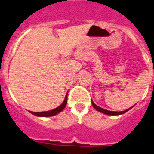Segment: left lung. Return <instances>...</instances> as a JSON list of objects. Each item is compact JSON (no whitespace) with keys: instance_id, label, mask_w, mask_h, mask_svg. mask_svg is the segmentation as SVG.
I'll list each match as a JSON object with an SVG mask.
<instances>
[{"instance_id":"left-lung-1","label":"left lung","mask_w":154,"mask_h":154,"mask_svg":"<svg viewBox=\"0 0 154 154\" xmlns=\"http://www.w3.org/2000/svg\"><path fill=\"white\" fill-rule=\"evenodd\" d=\"M91 104H92V106H93V107L96 109L97 110H98V111H100V112H101V113H104L106 114V115H109V116H117V115H121V114H124L125 113L126 111H128V110L130 109H128V110H124V111H110V110H105V109H103V108H100V107H99L98 106H97L96 104L94 103L93 101L91 100Z\"/></svg>"}]
</instances>
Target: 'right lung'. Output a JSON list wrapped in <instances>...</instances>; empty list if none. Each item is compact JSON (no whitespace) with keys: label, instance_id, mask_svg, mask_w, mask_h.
<instances>
[{"label":"right lung","instance_id":"right-lung-1","mask_svg":"<svg viewBox=\"0 0 154 154\" xmlns=\"http://www.w3.org/2000/svg\"><path fill=\"white\" fill-rule=\"evenodd\" d=\"M67 94L66 95V97H65V99H64V101L63 102V104H62L61 106H59L58 107H57L56 109H54V110H48V111H44V112H31V111H30V113H32L33 115H35V116H41V117H48V116H55V115H57V113L61 112V111L65 108L66 105H67Z\"/></svg>","mask_w":154,"mask_h":154}]
</instances>
